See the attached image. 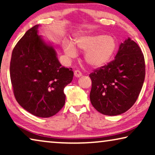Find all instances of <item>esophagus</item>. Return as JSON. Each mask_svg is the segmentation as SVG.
Here are the masks:
<instances>
[{"mask_svg": "<svg viewBox=\"0 0 155 155\" xmlns=\"http://www.w3.org/2000/svg\"><path fill=\"white\" fill-rule=\"evenodd\" d=\"M74 75H75L76 78H80V77H81V76H82V73L80 71H78V70H76V71H74Z\"/></svg>", "mask_w": 155, "mask_h": 155, "instance_id": "1", "label": "esophagus"}]
</instances>
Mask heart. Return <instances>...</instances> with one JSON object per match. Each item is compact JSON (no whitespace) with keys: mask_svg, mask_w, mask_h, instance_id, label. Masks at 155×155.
I'll return each mask as SVG.
<instances>
[{"mask_svg":"<svg viewBox=\"0 0 155 155\" xmlns=\"http://www.w3.org/2000/svg\"><path fill=\"white\" fill-rule=\"evenodd\" d=\"M74 45L65 41L63 48L67 58H75L78 50L75 45L84 52L85 62L93 68H100L107 65L114 58L118 48L117 40L113 36L103 34L80 35L75 39Z\"/></svg>","mask_w":155,"mask_h":155,"instance_id":"b5f03b06","label":"heart"}]
</instances>
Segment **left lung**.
Returning <instances> with one entry per match:
<instances>
[{"label":"left lung","mask_w":155,"mask_h":155,"mask_svg":"<svg viewBox=\"0 0 155 155\" xmlns=\"http://www.w3.org/2000/svg\"><path fill=\"white\" fill-rule=\"evenodd\" d=\"M145 76L143 54L130 37L120 44L115 59L91 73L90 101L99 113L120 115L130 109Z\"/></svg>","instance_id":"8db88e82"}]
</instances>
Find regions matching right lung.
Returning a JSON list of instances; mask_svg holds the SVG:
<instances>
[{
	"label": "right lung",
	"mask_w": 155,
	"mask_h": 155,
	"mask_svg": "<svg viewBox=\"0 0 155 155\" xmlns=\"http://www.w3.org/2000/svg\"><path fill=\"white\" fill-rule=\"evenodd\" d=\"M39 27L27 31L15 46L10 75L19 104L34 116L48 118L64 106L63 90L73 72L61 65L52 44L38 35Z\"/></svg>",
	"instance_id": "1"
}]
</instances>
